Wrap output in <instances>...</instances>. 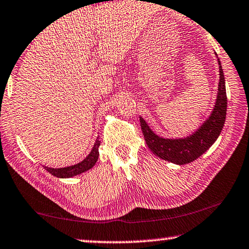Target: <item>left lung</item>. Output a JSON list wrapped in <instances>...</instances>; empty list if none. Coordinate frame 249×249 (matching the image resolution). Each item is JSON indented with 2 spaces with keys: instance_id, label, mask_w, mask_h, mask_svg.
Returning a JSON list of instances; mask_svg holds the SVG:
<instances>
[{
  "instance_id": "1",
  "label": "left lung",
  "mask_w": 249,
  "mask_h": 249,
  "mask_svg": "<svg viewBox=\"0 0 249 249\" xmlns=\"http://www.w3.org/2000/svg\"><path fill=\"white\" fill-rule=\"evenodd\" d=\"M218 64L220 80H219L218 95L213 111L211 112L210 117L192 135L187 136L186 138L178 139L163 138L151 130L146 121L140 117V125H142L147 146L157 157L178 165L189 164L199 158L217 140L225 124L227 113L225 76H223L221 63L219 59Z\"/></svg>"
}]
</instances>
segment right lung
Masks as SVG:
<instances>
[{
	"label": "right lung",
	"mask_w": 249,
	"mask_h": 249,
	"mask_svg": "<svg viewBox=\"0 0 249 249\" xmlns=\"http://www.w3.org/2000/svg\"><path fill=\"white\" fill-rule=\"evenodd\" d=\"M101 142L99 140V137L96 138V142L93 146L91 153L88 155V157L84 158V160L80 161L78 164L71 165V166L63 167V168H52L45 166V169L47 172H49L50 174L56 176L59 178H73L75 175H80L82 173H84L89 169H91L94 166L99 158V147Z\"/></svg>",
	"instance_id": "obj_1"
}]
</instances>
